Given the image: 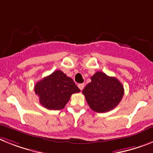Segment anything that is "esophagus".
<instances>
[{
  "label": "esophagus",
  "instance_id": "obj_1",
  "mask_svg": "<svg viewBox=\"0 0 153 153\" xmlns=\"http://www.w3.org/2000/svg\"><path fill=\"white\" fill-rule=\"evenodd\" d=\"M78 86H79V88H80V90H82L83 88H84V87H85V84H84V83H82V84H79V85H78Z\"/></svg>",
  "mask_w": 153,
  "mask_h": 153
}]
</instances>
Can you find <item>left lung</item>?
I'll use <instances>...</instances> for the list:
<instances>
[{
	"label": "left lung",
	"instance_id": "8db88e82",
	"mask_svg": "<svg viewBox=\"0 0 153 153\" xmlns=\"http://www.w3.org/2000/svg\"><path fill=\"white\" fill-rule=\"evenodd\" d=\"M88 106L96 112L104 113L115 108L124 95V86L114 77L97 71L82 90Z\"/></svg>",
	"mask_w": 153,
	"mask_h": 153
}]
</instances>
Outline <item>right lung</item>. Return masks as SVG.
<instances>
[{"instance_id":"right-lung-1","label":"right lung","mask_w":153,"mask_h":153,"mask_svg":"<svg viewBox=\"0 0 153 153\" xmlns=\"http://www.w3.org/2000/svg\"><path fill=\"white\" fill-rule=\"evenodd\" d=\"M39 103L48 110L65 108L73 93L80 92L72 79L60 70L43 78L34 87Z\"/></svg>"}]
</instances>
